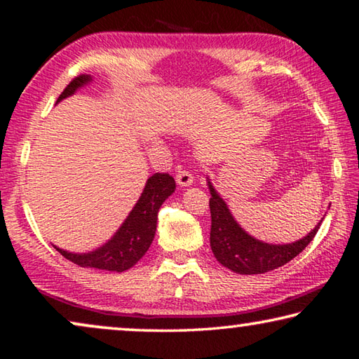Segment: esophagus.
<instances>
[{
	"label": "esophagus",
	"mask_w": 359,
	"mask_h": 359,
	"mask_svg": "<svg viewBox=\"0 0 359 359\" xmlns=\"http://www.w3.org/2000/svg\"><path fill=\"white\" fill-rule=\"evenodd\" d=\"M193 175L188 171H179L177 175H175V182H177L180 187H190L193 184Z\"/></svg>",
	"instance_id": "obj_1"
}]
</instances>
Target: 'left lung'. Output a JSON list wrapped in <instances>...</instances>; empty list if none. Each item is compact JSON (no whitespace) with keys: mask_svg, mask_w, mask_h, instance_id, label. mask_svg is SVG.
<instances>
[{"mask_svg":"<svg viewBox=\"0 0 359 359\" xmlns=\"http://www.w3.org/2000/svg\"><path fill=\"white\" fill-rule=\"evenodd\" d=\"M208 185L210 191L209 205L212 217L210 248L218 263L236 274H264L287 264L311 244L323 222L321 218L311 233L291 244H267V242L255 239L236 222L228 209V204L223 201L209 177Z\"/></svg>","mask_w":359,"mask_h":359,"instance_id":"8db88e82","label":"left lung"}]
</instances>
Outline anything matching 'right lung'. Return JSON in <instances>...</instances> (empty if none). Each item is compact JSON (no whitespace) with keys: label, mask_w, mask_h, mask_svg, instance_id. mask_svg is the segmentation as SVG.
I'll return each instance as SVG.
<instances>
[{"label":"right lung","mask_w":359,"mask_h":359,"mask_svg":"<svg viewBox=\"0 0 359 359\" xmlns=\"http://www.w3.org/2000/svg\"><path fill=\"white\" fill-rule=\"evenodd\" d=\"M93 81L90 74H82L71 81L63 93L58 96L57 104L68 96L74 95L79 88L85 87ZM175 190V180L169 174L156 172L150 175L145 182V187L139 196L135 208L131 209L128 217L115 231V234L106 244L87 253H74L63 250L53 245L66 259L81 267H92V269L123 272L135 266L149 250L151 241L155 238L158 210L161 204L171 196Z\"/></svg>","instance_id":"1"}]
</instances>
